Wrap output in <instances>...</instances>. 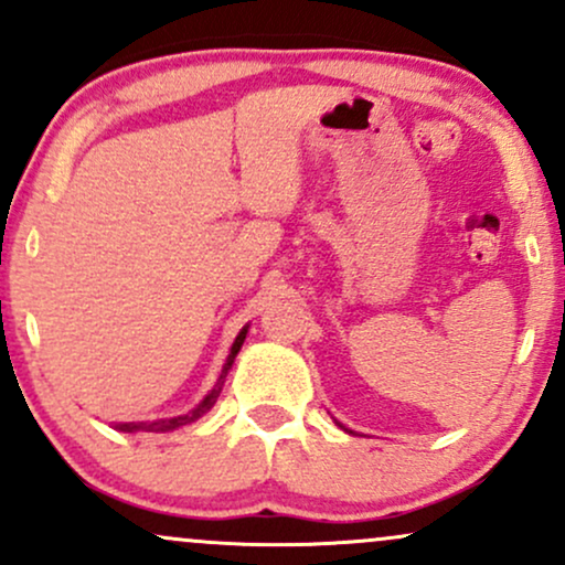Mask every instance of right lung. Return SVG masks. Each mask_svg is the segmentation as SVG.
Wrapping results in <instances>:
<instances>
[{"label": "right lung", "instance_id": "add662e5", "mask_svg": "<svg viewBox=\"0 0 565 565\" xmlns=\"http://www.w3.org/2000/svg\"><path fill=\"white\" fill-rule=\"evenodd\" d=\"M244 337H246V329H242V332H238V337H236V342H233V348H231V355H228V361H225V366H223V374H220L217 385L212 387V393L206 395V398L201 401V404H199L196 408H193V412L183 414V417L159 419V423H148V425H142V423H140V425L129 423V425H121V430H174V427H180V425H188V423H193V419H199L201 414H204V412H210V408L215 406V401H217L220 391H223L225 374H228V369H231V364H233V359H236V353H238V350H242V345H244Z\"/></svg>", "mask_w": 565, "mask_h": 565}]
</instances>
